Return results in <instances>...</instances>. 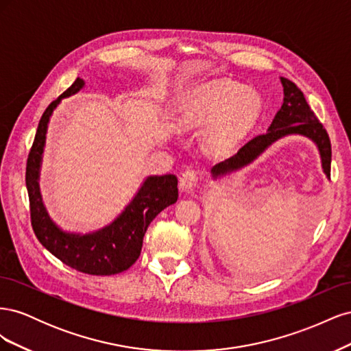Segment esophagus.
Wrapping results in <instances>:
<instances>
[{
    "instance_id": "obj_1",
    "label": "esophagus",
    "mask_w": 351,
    "mask_h": 351,
    "mask_svg": "<svg viewBox=\"0 0 351 351\" xmlns=\"http://www.w3.org/2000/svg\"><path fill=\"white\" fill-rule=\"evenodd\" d=\"M197 184V173L193 169H186V171L180 177V190L184 193L192 192L193 187Z\"/></svg>"
}]
</instances>
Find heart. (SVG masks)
Listing matches in <instances>:
<instances>
[{"mask_svg": "<svg viewBox=\"0 0 351 351\" xmlns=\"http://www.w3.org/2000/svg\"><path fill=\"white\" fill-rule=\"evenodd\" d=\"M261 108V98L254 90L230 80H209L187 90L177 124L186 132L206 127L205 149L212 155H224L256 125Z\"/></svg>", "mask_w": 351, "mask_h": 351, "instance_id": "heart-1", "label": "heart"}]
</instances>
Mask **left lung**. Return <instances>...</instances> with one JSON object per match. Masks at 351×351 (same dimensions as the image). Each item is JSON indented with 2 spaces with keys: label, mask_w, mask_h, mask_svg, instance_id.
<instances>
[{
  "label": "left lung",
  "mask_w": 351,
  "mask_h": 351,
  "mask_svg": "<svg viewBox=\"0 0 351 351\" xmlns=\"http://www.w3.org/2000/svg\"><path fill=\"white\" fill-rule=\"evenodd\" d=\"M280 80L284 92L282 105L277 114H275L267 133L253 137L234 156L212 167L210 176L214 182H219L224 177L237 173L241 168L250 165L271 145L282 139V137L297 134L307 137V139L315 143L321 156L322 171L329 178V171H331V142H329L326 130L316 120L313 111L304 99L303 92L291 80L285 77H280Z\"/></svg>",
  "instance_id": "left-lung-1"
}]
</instances>
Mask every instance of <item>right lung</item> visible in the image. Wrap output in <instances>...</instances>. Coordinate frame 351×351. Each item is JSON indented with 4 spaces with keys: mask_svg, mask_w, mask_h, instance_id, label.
Returning a JSON list of instances; mask_svg holds the SVG:
<instances>
[{
    "mask_svg": "<svg viewBox=\"0 0 351 351\" xmlns=\"http://www.w3.org/2000/svg\"><path fill=\"white\" fill-rule=\"evenodd\" d=\"M84 88L77 77L42 114L26 167V187L35 234L49 253L67 267L89 275H114L129 269L141 256L143 236L154 218L178 199L174 174L147 176L129 204L110 224L89 232L69 231L51 218L40 193V168L52 112L64 98Z\"/></svg>",
    "mask_w": 351,
    "mask_h": 351,
    "instance_id": "1",
    "label": "right lung"
}]
</instances>
